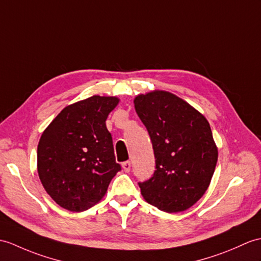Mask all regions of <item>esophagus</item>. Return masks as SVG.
Instances as JSON below:
<instances>
[{
	"instance_id": "34e87169",
	"label": "esophagus",
	"mask_w": 261,
	"mask_h": 261,
	"mask_svg": "<svg viewBox=\"0 0 261 261\" xmlns=\"http://www.w3.org/2000/svg\"><path fill=\"white\" fill-rule=\"evenodd\" d=\"M122 168H123V170H124L125 172H129L130 169H131V162H130V161L123 162V163H122Z\"/></svg>"
}]
</instances>
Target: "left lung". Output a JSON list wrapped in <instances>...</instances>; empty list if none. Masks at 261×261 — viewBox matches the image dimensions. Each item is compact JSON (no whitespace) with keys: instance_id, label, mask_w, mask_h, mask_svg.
<instances>
[{"instance_id":"8db88e82","label":"left lung","mask_w":261,"mask_h":261,"mask_svg":"<svg viewBox=\"0 0 261 261\" xmlns=\"http://www.w3.org/2000/svg\"><path fill=\"white\" fill-rule=\"evenodd\" d=\"M133 102L155 158L152 177L139 182L143 199L168 214L189 209L207 191L218 160L208 120L168 91L139 94Z\"/></svg>"}]
</instances>
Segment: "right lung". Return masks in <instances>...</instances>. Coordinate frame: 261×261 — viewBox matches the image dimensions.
<instances>
[{
	"label": "right lung",
	"instance_id": "obj_1",
	"mask_svg": "<svg viewBox=\"0 0 261 261\" xmlns=\"http://www.w3.org/2000/svg\"><path fill=\"white\" fill-rule=\"evenodd\" d=\"M120 99L92 95L65 107L42 133L38 173L60 207L80 213L106 196L121 170L106 121Z\"/></svg>",
	"mask_w": 261,
	"mask_h": 261
}]
</instances>
